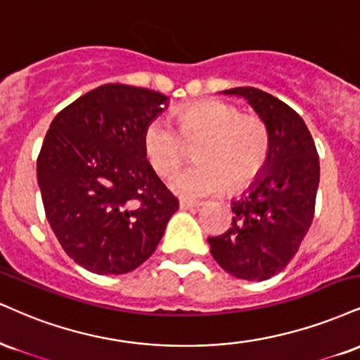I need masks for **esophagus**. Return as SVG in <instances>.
<instances>
[{
	"mask_svg": "<svg viewBox=\"0 0 360 360\" xmlns=\"http://www.w3.org/2000/svg\"><path fill=\"white\" fill-rule=\"evenodd\" d=\"M201 205H202L201 201H191V199H179L181 210H193V207H199Z\"/></svg>",
	"mask_w": 360,
	"mask_h": 360,
	"instance_id": "obj_1",
	"label": "esophagus"
}]
</instances>
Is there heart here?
<instances>
[{"mask_svg": "<svg viewBox=\"0 0 360 360\" xmlns=\"http://www.w3.org/2000/svg\"><path fill=\"white\" fill-rule=\"evenodd\" d=\"M177 131L164 119H153L142 132V153L155 174L167 176L198 146L199 164L171 177L169 186L188 198L250 188L265 172L271 154V134L265 120L243 114L235 103L202 101L176 112Z\"/></svg>", "mask_w": 360, "mask_h": 360, "instance_id": "b5f03b06", "label": "heart"}]
</instances>
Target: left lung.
<instances>
[{
	"label": "left lung",
	"mask_w": 360,
	"mask_h": 360,
	"mask_svg": "<svg viewBox=\"0 0 360 360\" xmlns=\"http://www.w3.org/2000/svg\"><path fill=\"white\" fill-rule=\"evenodd\" d=\"M226 95L245 97L271 134L268 166L243 198L231 202L226 233L207 238L211 255L236 278L262 281L295 257L315 214L320 181L317 147L300 115L274 95L238 86Z\"/></svg>",
	"instance_id": "8db88e82"
}]
</instances>
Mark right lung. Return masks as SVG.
<instances>
[{
	"mask_svg": "<svg viewBox=\"0 0 360 360\" xmlns=\"http://www.w3.org/2000/svg\"><path fill=\"white\" fill-rule=\"evenodd\" d=\"M166 102L154 90L107 84L50 124L37 161L43 207L65 253L92 274L136 270L179 206L142 153V132Z\"/></svg>",
	"mask_w": 360,
	"mask_h": 360,
	"instance_id": "right-lung-1",
	"label": "right lung"
}]
</instances>
